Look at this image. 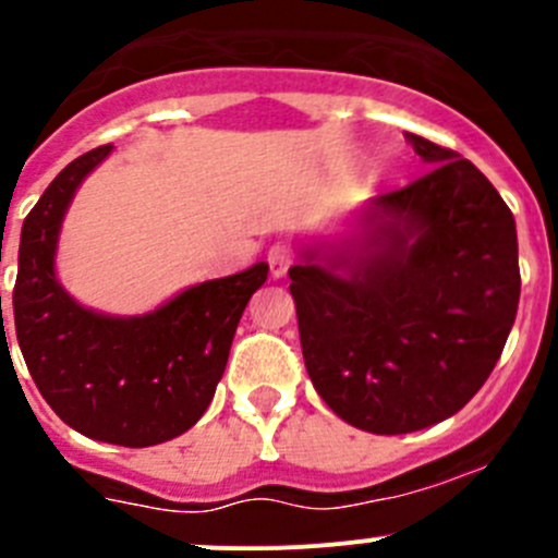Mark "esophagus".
<instances>
[{"label": "esophagus", "instance_id": "34e87169", "mask_svg": "<svg viewBox=\"0 0 558 558\" xmlns=\"http://www.w3.org/2000/svg\"><path fill=\"white\" fill-rule=\"evenodd\" d=\"M267 262H269V272H272V278H286V272H289L291 264H294V247L286 245V242H278V245L269 247Z\"/></svg>", "mask_w": 558, "mask_h": 558}]
</instances>
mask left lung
<instances>
[{
  "label": "left lung",
  "instance_id": "left-lung-1",
  "mask_svg": "<svg viewBox=\"0 0 558 558\" xmlns=\"http://www.w3.org/2000/svg\"><path fill=\"white\" fill-rule=\"evenodd\" d=\"M409 142L428 174L373 198L360 253L329 267L311 253L289 269L313 387L340 420L381 436L461 411L501 356L521 296L505 198L472 160Z\"/></svg>",
  "mask_w": 558,
  "mask_h": 558
}]
</instances>
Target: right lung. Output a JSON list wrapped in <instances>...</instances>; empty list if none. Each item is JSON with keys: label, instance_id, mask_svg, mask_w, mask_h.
Returning <instances> with one entry per match:
<instances>
[{"label": "right lung", "instance_id": "1", "mask_svg": "<svg viewBox=\"0 0 558 558\" xmlns=\"http://www.w3.org/2000/svg\"><path fill=\"white\" fill-rule=\"evenodd\" d=\"M111 144L64 166L26 215L13 289L15 335L37 389L59 420L89 439L153 447L207 411L236 324L267 264L182 291L160 311L111 318L75 305L53 275L59 226L75 187Z\"/></svg>", "mask_w": 558, "mask_h": 558}]
</instances>
